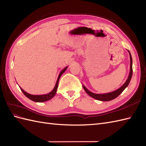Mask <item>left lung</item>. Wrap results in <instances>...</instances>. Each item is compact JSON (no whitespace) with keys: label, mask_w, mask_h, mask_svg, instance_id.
Returning <instances> with one entry per match:
<instances>
[{"label":"left lung","mask_w":146,"mask_h":146,"mask_svg":"<svg viewBox=\"0 0 146 146\" xmlns=\"http://www.w3.org/2000/svg\"><path fill=\"white\" fill-rule=\"evenodd\" d=\"M129 53L130 55V72H129V77H128V78L127 79L126 82H125V83L121 87L119 88V89L108 92V93H104V94H96V93H93V92H91L90 90H88L87 88L83 85V89L85 90V91H86V93L89 95L90 96H91V98H94L95 99H97L98 100H100V101H110L113 100L115 98H116L117 96H119L120 95L122 92H123V91L124 90L125 88L129 85V84L131 80V78L132 77V74H133V69H132V58H131V55L129 50H128Z\"/></svg>","instance_id":"left-lung-1"}]
</instances>
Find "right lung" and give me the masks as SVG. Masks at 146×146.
Masks as SVG:
<instances>
[{
	"label": "right lung",
	"instance_id": "add662e5",
	"mask_svg": "<svg viewBox=\"0 0 146 146\" xmlns=\"http://www.w3.org/2000/svg\"><path fill=\"white\" fill-rule=\"evenodd\" d=\"M68 66H66V68H64L60 72V73L58 75V78H57V80L56 82V84L55 85V87L54 89L52 90V91L51 92H50L48 94H42V95H33V94H30L27 93V92H25L24 90L22 89V88L19 86L21 90L22 91V92H23L24 94L29 99L32 100L34 102H46L48 100L51 99L52 98H54L55 96V95L56 94V92L57 91V88H58V82L60 80V78L61 77V75H62L65 71L67 69Z\"/></svg>",
	"mask_w": 146,
	"mask_h": 146
}]
</instances>
